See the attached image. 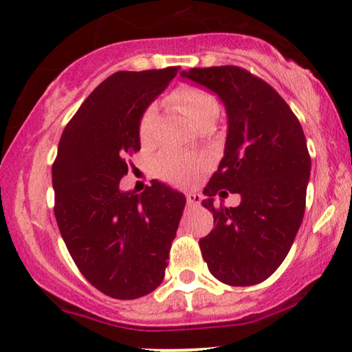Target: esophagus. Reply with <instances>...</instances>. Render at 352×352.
<instances>
[{"instance_id": "obj_1", "label": "esophagus", "mask_w": 352, "mask_h": 352, "mask_svg": "<svg viewBox=\"0 0 352 352\" xmlns=\"http://www.w3.org/2000/svg\"><path fill=\"white\" fill-rule=\"evenodd\" d=\"M186 199H187V205L189 206H200L201 204V195L195 194V192H189V194L186 195Z\"/></svg>"}]
</instances>
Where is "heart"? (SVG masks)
Instances as JSON below:
<instances>
[{
  "label": "heart",
  "mask_w": 352,
  "mask_h": 352,
  "mask_svg": "<svg viewBox=\"0 0 352 352\" xmlns=\"http://www.w3.org/2000/svg\"><path fill=\"white\" fill-rule=\"evenodd\" d=\"M171 107L181 112L189 122L197 126L204 122L216 120L219 113L218 100L210 91L197 86H182L168 98ZM155 109L148 107L144 110L139 122V138L146 142L151 138ZM153 171L162 181L175 186H190L200 173V162L194 158L177 155L173 152H165L158 155L153 162Z\"/></svg>",
  "instance_id": "obj_1"
}]
</instances>
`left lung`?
I'll return each instance as SVG.
<instances>
[{
    "label": "left lung",
    "mask_w": 352,
    "mask_h": 352,
    "mask_svg": "<svg viewBox=\"0 0 352 352\" xmlns=\"http://www.w3.org/2000/svg\"><path fill=\"white\" fill-rule=\"evenodd\" d=\"M213 91L228 113V138L218 171L201 205L214 229L200 239L210 272L223 283L266 280L290 252L306 206L311 157L295 113L272 86L235 65L181 72ZM239 193L235 209L214 206L216 193Z\"/></svg>",
    "instance_id": "obj_1"
}]
</instances>
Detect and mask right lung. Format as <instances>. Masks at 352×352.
Returning <instances> with one entry per match:
<instances>
[{
  "label": "right lung",
  "mask_w": 352,
  "mask_h": 352,
  "mask_svg": "<svg viewBox=\"0 0 352 352\" xmlns=\"http://www.w3.org/2000/svg\"><path fill=\"white\" fill-rule=\"evenodd\" d=\"M117 72L91 93L67 124L52 165L54 214L76 267L117 300H136L165 277L168 254L186 206L162 182L120 190L128 158L141 148L139 122L177 74Z\"/></svg>",
  "instance_id": "right-lung-1"
}]
</instances>
